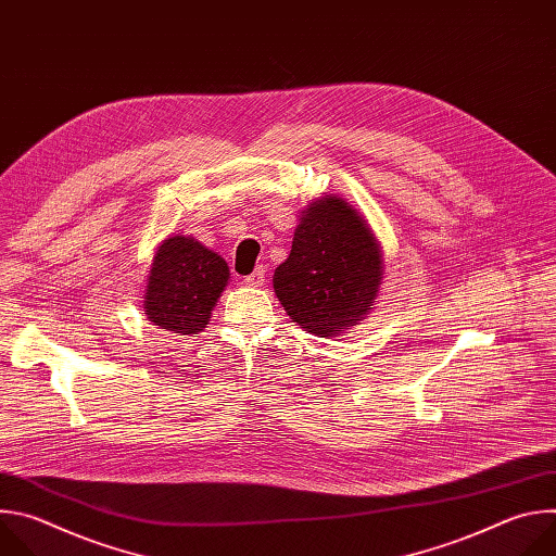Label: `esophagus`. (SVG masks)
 <instances>
[{"label": "esophagus", "mask_w": 556, "mask_h": 556, "mask_svg": "<svg viewBox=\"0 0 556 556\" xmlns=\"http://www.w3.org/2000/svg\"><path fill=\"white\" fill-rule=\"evenodd\" d=\"M244 281H247V286H255V288H257V286H264V281H266V270H264V268H255Z\"/></svg>", "instance_id": "obj_1"}]
</instances>
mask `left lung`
Wrapping results in <instances>:
<instances>
[{
    "instance_id": "8db88e82",
    "label": "left lung",
    "mask_w": 556,
    "mask_h": 556,
    "mask_svg": "<svg viewBox=\"0 0 556 556\" xmlns=\"http://www.w3.org/2000/svg\"><path fill=\"white\" fill-rule=\"evenodd\" d=\"M382 277V247L369 222L345 198L330 193L301 211L290 255L277 266L273 288L296 326L334 339L371 312Z\"/></svg>"
}]
</instances>
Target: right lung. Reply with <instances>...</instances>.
Wrapping results in <instances>:
<instances>
[{"label":"right lung","mask_w":556,"mask_h":556,"mask_svg":"<svg viewBox=\"0 0 556 556\" xmlns=\"http://www.w3.org/2000/svg\"><path fill=\"white\" fill-rule=\"evenodd\" d=\"M142 294L147 321L172 334L202 332L230 281L222 255L191 235H169L155 247Z\"/></svg>","instance_id":"right-lung-1"}]
</instances>
